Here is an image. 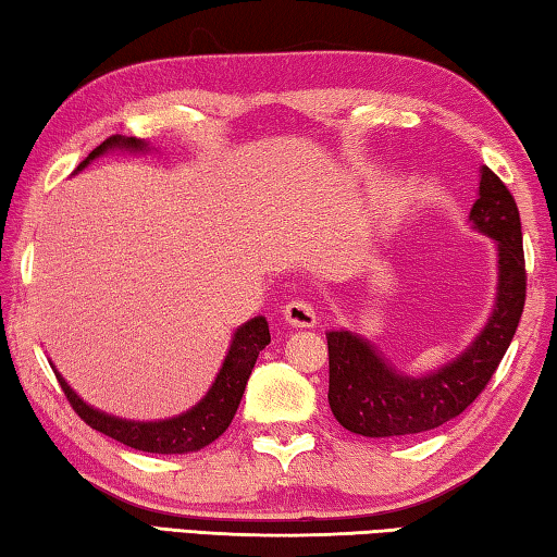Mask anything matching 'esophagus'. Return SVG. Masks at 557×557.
Listing matches in <instances>:
<instances>
[{
    "label": "esophagus",
    "mask_w": 557,
    "mask_h": 557,
    "mask_svg": "<svg viewBox=\"0 0 557 557\" xmlns=\"http://www.w3.org/2000/svg\"><path fill=\"white\" fill-rule=\"evenodd\" d=\"M285 321L289 326H299V329H311L317 326V309H313L311 301L307 299H292L285 307Z\"/></svg>",
    "instance_id": "1"
}]
</instances>
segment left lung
<instances>
[{
    "mask_svg": "<svg viewBox=\"0 0 557 557\" xmlns=\"http://www.w3.org/2000/svg\"><path fill=\"white\" fill-rule=\"evenodd\" d=\"M472 228L497 240V299L480 336L448 366L411 377L394 370L358 333L329 331V404L336 421L358 436L389 438L438 429L478 399L517 333L525 301L519 207L507 185L484 165Z\"/></svg>",
    "mask_w": 557,
    "mask_h": 557,
    "instance_id": "left-lung-1",
    "label": "left lung"
}]
</instances>
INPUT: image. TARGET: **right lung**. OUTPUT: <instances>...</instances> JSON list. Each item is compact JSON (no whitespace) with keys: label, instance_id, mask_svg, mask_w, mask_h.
<instances>
[{"label":"right lung","instance_id":"right-lung-1","mask_svg":"<svg viewBox=\"0 0 557 557\" xmlns=\"http://www.w3.org/2000/svg\"><path fill=\"white\" fill-rule=\"evenodd\" d=\"M111 148H124V150H148V144L138 138H126V136H111L102 146H97L92 153H89L77 170L92 163L95 158L104 156ZM270 343V329L265 317H256L246 321L234 333V341H231L228 356L221 366L219 375L207 392V397L199 404H195L189 411L180 413L175 419L165 421H126L119 417H111L99 409H92L87 401H83L73 392V387L65 382L58 370L55 377L60 382V389L65 392L70 407L83 419L87 426L95 431L104 433V436L124 443L128 448L144 450V453H160V455H175V453H191L201 450L209 446L211 441H216L221 433L228 429V423L234 421L236 409L244 397L246 384L252 368H256V360L260 350Z\"/></svg>","mask_w":557,"mask_h":557}]
</instances>
